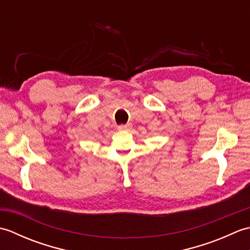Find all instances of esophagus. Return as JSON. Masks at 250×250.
I'll use <instances>...</instances> for the list:
<instances>
[{
  "mask_svg": "<svg viewBox=\"0 0 250 250\" xmlns=\"http://www.w3.org/2000/svg\"><path fill=\"white\" fill-rule=\"evenodd\" d=\"M132 129V125H121L118 126V130L119 131H128Z\"/></svg>",
  "mask_w": 250,
  "mask_h": 250,
  "instance_id": "34e87169",
  "label": "esophagus"
}]
</instances>
